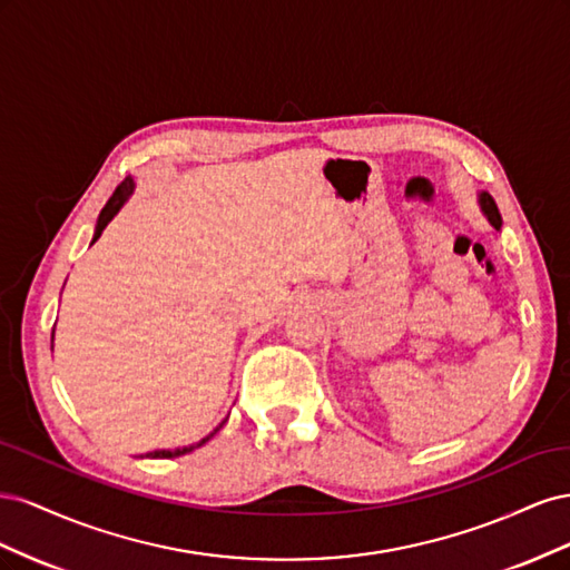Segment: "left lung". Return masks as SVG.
<instances>
[{
	"label": "left lung",
	"mask_w": 570,
	"mask_h": 570,
	"mask_svg": "<svg viewBox=\"0 0 570 570\" xmlns=\"http://www.w3.org/2000/svg\"><path fill=\"white\" fill-rule=\"evenodd\" d=\"M478 204H480L482 216L488 218L490 226H492L494 230H502V214H499L494 199H492L488 193H478Z\"/></svg>",
	"instance_id": "8db88e82"
}]
</instances>
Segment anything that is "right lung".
I'll return each mask as SVG.
<instances>
[{
  "instance_id": "1",
  "label": "right lung",
  "mask_w": 570,
  "mask_h": 570,
  "mask_svg": "<svg viewBox=\"0 0 570 570\" xmlns=\"http://www.w3.org/2000/svg\"><path fill=\"white\" fill-rule=\"evenodd\" d=\"M132 193H135V180H132V178H126L124 183H120V185L116 187V193L109 197L107 206H105V209H101V214H99V218H97L95 235H92V245L97 243L99 235L105 233V228L114 220V216H116L120 209H124V204L132 197ZM51 350H55V331H51ZM226 421H228V419H223V421L212 430V433L206 435V438H202L199 442H193V444H187V446H178V450H154V452H147L145 459H176V456H183V454H187V452H195L197 446L209 442Z\"/></svg>"
}]
</instances>
